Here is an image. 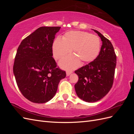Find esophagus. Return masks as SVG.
<instances>
[{
	"label": "esophagus",
	"instance_id": "1",
	"mask_svg": "<svg viewBox=\"0 0 134 134\" xmlns=\"http://www.w3.org/2000/svg\"><path fill=\"white\" fill-rule=\"evenodd\" d=\"M72 72V71H66V75L67 76H69V75H70V74Z\"/></svg>",
	"mask_w": 134,
	"mask_h": 134
}]
</instances>
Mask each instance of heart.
I'll return each mask as SVG.
<instances>
[{
    "label": "heart",
    "instance_id": "obj_1",
    "mask_svg": "<svg viewBox=\"0 0 134 134\" xmlns=\"http://www.w3.org/2000/svg\"><path fill=\"white\" fill-rule=\"evenodd\" d=\"M100 48L99 38L86 32H68L63 38L58 37L52 44V52L56 60L64 58L72 52L75 55L68 56L60 62V66L66 69L79 66L80 60L83 63L91 62L98 56Z\"/></svg>",
    "mask_w": 134,
    "mask_h": 134
}]
</instances>
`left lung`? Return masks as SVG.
Listing matches in <instances>:
<instances>
[{
  "label": "left lung",
  "mask_w": 134,
  "mask_h": 134,
  "mask_svg": "<svg viewBox=\"0 0 134 134\" xmlns=\"http://www.w3.org/2000/svg\"><path fill=\"white\" fill-rule=\"evenodd\" d=\"M102 41L98 56L94 61L75 71L78 81L75 84L77 96L88 102H97L111 89L116 66V55L112 44L98 31L93 30Z\"/></svg>",
  "instance_id": "1"
}]
</instances>
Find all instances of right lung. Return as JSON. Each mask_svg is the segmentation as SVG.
<instances>
[{"mask_svg": "<svg viewBox=\"0 0 134 134\" xmlns=\"http://www.w3.org/2000/svg\"><path fill=\"white\" fill-rule=\"evenodd\" d=\"M61 27H41L22 40L16 53L13 73L19 90L28 100L46 103L58 90L66 72L52 58V44Z\"/></svg>", "mask_w": 134, "mask_h": 134, "instance_id": "1", "label": "right lung"}]
</instances>
